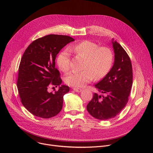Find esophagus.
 <instances>
[{"label": "esophagus", "instance_id": "1", "mask_svg": "<svg viewBox=\"0 0 153 153\" xmlns=\"http://www.w3.org/2000/svg\"><path fill=\"white\" fill-rule=\"evenodd\" d=\"M73 90L76 92H77V93H80L82 91V89L80 88H73Z\"/></svg>", "mask_w": 153, "mask_h": 153}]
</instances>
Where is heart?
<instances>
[{
    "label": "heart",
    "instance_id": "b5f03b06",
    "mask_svg": "<svg viewBox=\"0 0 153 153\" xmlns=\"http://www.w3.org/2000/svg\"><path fill=\"white\" fill-rule=\"evenodd\" d=\"M69 50L85 59L82 72H72L65 78L67 85L79 88L96 80L104 77L110 71L113 62V53L107 47H99L97 43L85 40L71 46ZM57 63L63 72L70 69V54L68 50L62 51L57 56Z\"/></svg>",
    "mask_w": 153,
    "mask_h": 153
}]
</instances>
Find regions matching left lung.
Wrapping results in <instances>:
<instances>
[{"label":"left lung","mask_w":153,"mask_h":153,"mask_svg":"<svg viewBox=\"0 0 153 153\" xmlns=\"http://www.w3.org/2000/svg\"><path fill=\"white\" fill-rule=\"evenodd\" d=\"M111 43L114 53L113 66L95 85L103 95L94 93L86 106L88 113L100 120L113 118L122 110L128 102L133 84L132 65L128 55L113 39Z\"/></svg>","instance_id":"8db88e82"}]
</instances>
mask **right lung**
Masks as SVG:
<instances>
[{
    "label": "right lung",
    "instance_id": "obj_1",
    "mask_svg": "<svg viewBox=\"0 0 153 153\" xmlns=\"http://www.w3.org/2000/svg\"><path fill=\"white\" fill-rule=\"evenodd\" d=\"M74 39L68 36L50 34L33 41L21 59L17 89L22 103L33 115L48 119L61 111L63 96L69 86L62 84L60 73L55 67L57 54ZM51 84L59 86L54 94L48 92Z\"/></svg>",
    "mask_w": 153,
    "mask_h": 153
}]
</instances>
